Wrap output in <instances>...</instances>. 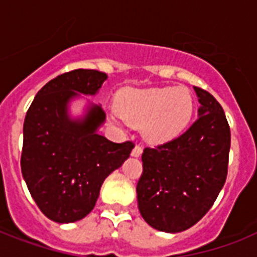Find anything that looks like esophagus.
I'll list each match as a JSON object with an SVG mask.
<instances>
[{"label": "esophagus", "mask_w": 257, "mask_h": 257, "mask_svg": "<svg viewBox=\"0 0 257 257\" xmlns=\"http://www.w3.org/2000/svg\"><path fill=\"white\" fill-rule=\"evenodd\" d=\"M141 153H143V148H141L140 145H136V147L132 149V156L133 157L141 156Z\"/></svg>", "instance_id": "esophagus-1"}]
</instances>
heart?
Masks as SVG:
<instances>
[{
	"mask_svg": "<svg viewBox=\"0 0 257 257\" xmlns=\"http://www.w3.org/2000/svg\"><path fill=\"white\" fill-rule=\"evenodd\" d=\"M125 124L143 129L151 144H163L179 136L193 112V100L183 86L128 89L116 102Z\"/></svg>",
	"mask_w": 257,
	"mask_h": 257,
	"instance_id": "1",
	"label": "heart"
}]
</instances>
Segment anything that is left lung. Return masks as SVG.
<instances>
[{
	"instance_id": "obj_1",
	"label": "left lung",
	"mask_w": 257,
	"mask_h": 257,
	"mask_svg": "<svg viewBox=\"0 0 257 257\" xmlns=\"http://www.w3.org/2000/svg\"><path fill=\"white\" fill-rule=\"evenodd\" d=\"M199 117L181 136L145 148L137 201L143 219L169 233L195 225L217 199L228 172L231 131L221 105L193 86Z\"/></svg>"
}]
</instances>
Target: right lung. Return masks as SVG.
I'll return each instance as SVG.
<instances>
[{
  "label": "right lung",
  "instance_id": "right-lung-1",
  "mask_svg": "<svg viewBox=\"0 0 257 257\" xmlns=\"http://www.w3.org/2000/svg\"><path fill=\"white\" fill-rule=\"evenodd\" d=\"M108 76L92 69L60 74L42 86L24 122L21 171L41 212L56 223H74L92 211L104 180L120 168L135 144L112 143L97 133L104 124L100 105H89L73 120L68 104L74 97L93 96Z\"/></svg>",
  "mask_w": 257,
  "mask_h": 257
}]
</instances>
